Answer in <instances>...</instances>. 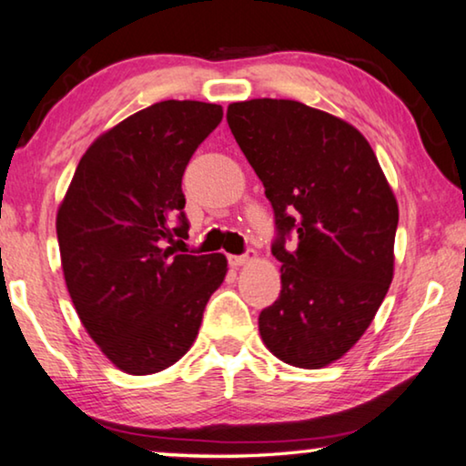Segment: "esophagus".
<instances>
[{"label":"esophagus","mask_w":466,"mask_h":466,"mask_svg":"<svg viewBox=\"0 0 466 466\" xmlns=\"http://www.w3.org/2000/svg\"><path fill=\"white\" fill-rule=\"evenodd\" d=\"M255 259H257L255 251H247L245 255H230V257H228V261H230V266H234V268H242V266H247V263H251Z\"/></svg>","instance_id":"obj_1"}]
</instances>
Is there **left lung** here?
Listing matches in <instances>:
<instances>
[{
	"label": "left lung",
	"mask_w": 466,
	"mask_h": 466,
	"mask_svg": "<svg viewBox=\"0 0 466 466\" xmlns=\"http://www.w3.org/2000/svg\"><path fill=\"white\" fill-rule=\"evenodd\" d=\"M228 125L276 215L280 297L259 314L278 360L324 368L360 341L393 280L398 200L366 137L295 100L228 106ZM298 234V247L283 236Z\"/></svg>",
	"instance_id": "1"
}]
</instances>
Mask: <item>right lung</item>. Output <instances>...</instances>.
<instances>
[{
	"label": "right lung",
	"mask_w": 466,
	"mask_h": 466,
	"mask_svg": "<svg viewBox=\"0 0 466 466\" xmlns=\"http://www.w3.org/2000/svg\"><path fill=\"white\" fill-rule=\"evenodd\" d=\"M221 116L219 104L197 100L137 110L96 137L58 207L68 295L87 335L127 374L176 364L226 278L221 253L176 255L167 247L188 236L182 176Z\"/></svg>",
	"instance_id": "add662e5"
}]
</instances>
